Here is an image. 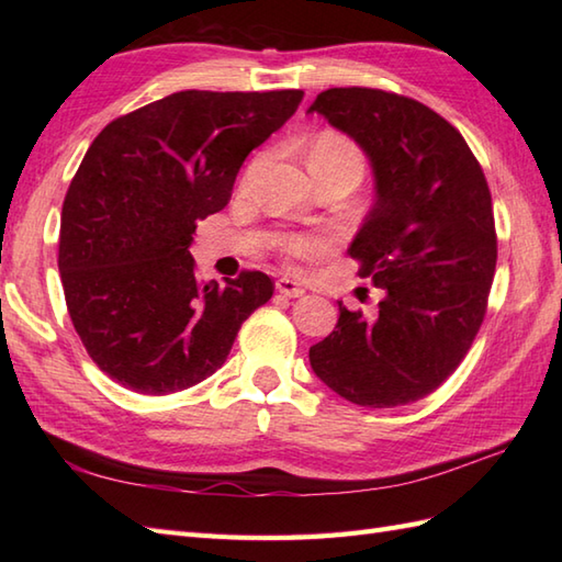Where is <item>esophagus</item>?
Segmentation results:
<instances>
[{
  "instance_id": "obj_1",
  "label": "esophagus",
  "mask_w": 562,
  "mask_h": 562,
  "mask_svg": "<svg viewBox=\"0 0 562 562\" xmlns=\"http://www.w3.org/2000/svg\"><path fill=\"white\" fill-rule=\"evenodd\" d=\"M274 288H278L280 294L290 296V300H294V296H302L306 290L302 288V282H296L294 278H290V274H282V278L274 282Z\"/></svg>"
}]
</instances>
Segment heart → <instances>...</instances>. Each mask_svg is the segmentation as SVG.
Masks as SVG:
<instances>
[{
  "instance_id": "1",
  "label": "heart",
  "mask_w": 562,
  "mask_h": 562,
  "mask_svg": "<svg viewBox=\"0 0 562 562\" xmlns=\"http://www.w3.org/2000/svg\"><path fill=\"white\" fill-rule=\"evenodd\" d=\"M308 169L312 171H348L357 181H360L364 173V157L360 147L355 145L340 133H321L312 139L308 145ZM284 248L290 250L292 256L300 258H312L324 254L328 248V241L324 236H308V234H296L284 241Z\"/></svg>"
}]
</instances>
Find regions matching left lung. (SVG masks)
<instances>
[{"label": "left lung", "instance_id": "8db88e82", "mask_svg": "<svg viewBox=\"0 0 562 562\" xmlns=\"http://www.w3.org/2000/svg\"><path fill=\"white\" fill-rule=\"evenodd\" d=\"M306 113L369 161L374 205L348 250L384 292L374 316L338 302V324L308 362L364 408L420 401L459 367L485 316L497 238L483 169L457 127L398 93L328 89Z\"/></svg>", "mask_w": 562, "mask_h": 562}]
</instances>
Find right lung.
Returning a JSON list of instances; mask_svg holds the SVG:
<instances>
[{"label":"right lung","mask_w":562,"mask_h":562,"mask_svg":"<svg viewBox=\"0 0 562 562\" xmlns=\"http://www.w3.org/2000/svg\"><path fill=\"white\" fill-rule=\"evenodd\" d=\"M302 99L296 89L178 91L91 142L63 205L57 266L83 348L117 384L145 396L200 384L272 296L266 272L224 288L198 280L188 246Z\"/></svg>","instance_id":"right-lung-1"}]
</instances>
